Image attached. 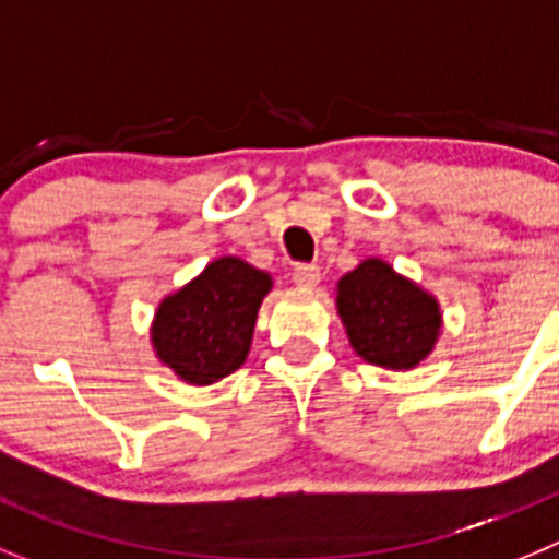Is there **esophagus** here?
<instances>
[{
    "instance_id": "1",
    "label": "esophagus",
    "mask_w": 559,
    "mask_h": 559,
    "mask_svg": "<svg viewBox=\"0 0 559 559\" xmlns=\"http://www.w3.org/2000/svg\"><path fill=\"white\" fill-rule=\"evenodd\" d=\"M292 284L300 286V289H314L320 284V267H314V264H300L292 273Z\"/></svg>"
}]
</instances>
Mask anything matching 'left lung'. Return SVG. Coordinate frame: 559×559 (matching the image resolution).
Returning a JSON list of instances; mask_svg holds the SVG:
<instances>
[{
  "mask_svg": "<svg viewBox=\"0 0 559 559\" xmlns=\"http://www.w3.org/2000/svg\"><path fill=\"white\" fill-rule=\"evenodd\" d=\"M336 314L356 356L384 370H415L442 334L440 300L379 255L336 281Z\"/></svg>",
  "mask_w": 559,
  "mask_h": 559,
  "instance_id": "obj_1",
  "label": "left lung"
}]
</instances>
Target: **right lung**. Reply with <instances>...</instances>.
<instances>
[{"instance_id":"1","label":"right lung","mask_w":559,"mask_h":559,"mask_svg":"<svg viewBox=\"0 0 559 559\" xmlns=\"http://www.w3.org/2000/svg\"><path fill=\"white\" fill-rule=\"evenodd\" d=\"M273 275L239 255H219L189 284L164 295L150 323L160 365L192 386L217 384L245 365Z\"/></svg>"}]
</instances>
